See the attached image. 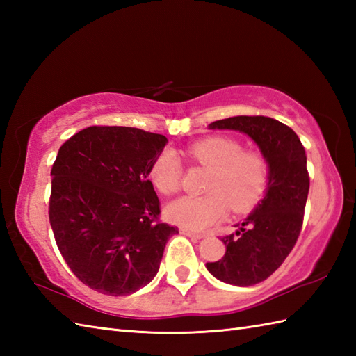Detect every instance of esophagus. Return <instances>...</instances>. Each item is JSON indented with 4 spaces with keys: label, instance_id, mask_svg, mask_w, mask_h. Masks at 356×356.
Here are the masks:
<instances>
[{
    "label": "esophagus",
    "instance_id": "34e87169",
    "mask_svg": "<svg viewBox=\"0 0 356 356\" xmlns=\"http://www.w3.org/2000/svg\"><path fill=\"white\" fill-rule=\"evenodd\" d=\"M180 232L185 234V236L188 237H193L195 240H200V238H205L207 236L205 234H200V232H195V231H191V229H186V228H180Z\"/></svg>",
    "mask_w": 356,
    "mask_h": 356
}]
</instances>
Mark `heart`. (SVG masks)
Segmentation results:
<instances>
[{
    "label": "heart",
    "mask_w": 356,
    "mask_h": 356,
    "mask_svg": "<svg viewBox=\"0 0 356 356\" xmlns=\"http://www.w3.org/2000/svg\"><path fill=\"white\" fill-rule=\"evenodd\" d=\"M194 162L211 171L203 197L185 195L165 208L168 220L191 229H205L228 213H248L266 194L270 166L266 156L243 149L241 143L213 136L191 143L186 149ZM182 163L171 149H163L151 162L149 182L159 193L172 194L182 182Z\"/></svg>",
    "instance_id": "1"
}]
</instances>
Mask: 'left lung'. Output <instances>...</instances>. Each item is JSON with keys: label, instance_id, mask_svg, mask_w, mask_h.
Segmentation results:
<instances>
[{"label": "left lung", "instance_id": "left-lung-1", "mask_svg": "<svg viewBox=\"0 0 356 356\" xmlns=\"http://www.w3.org/2000/svg\"><path fill=\"white\" fill-rule=\"evenodd\" d=\"M237 130L255 140L270 166L266 195L238 229L222 237L226 252L207 263L216 278L236 286H252L282 266L301 232L309 194L306 151L292 128L268 116H234L209 125Z\"/></svg>", "mask_w": 356, "mask_h": 356}]
</instances>
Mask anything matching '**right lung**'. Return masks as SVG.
<instances>
[{"mask_svg":"<svg viewBox=\"0 0 356 356\" xmlns=\"http://www.w3.org/2000/svg\"><path fill=\"white\" fill-rule=\"evenodd\" d=\"M163 134L93 125L73 134L51 166L49 220L67 266L93 291L133 293L154 278L177 228L161 220L148 179Z\"/></svg>","mask_w":356,"mask_h":356,"instance_id":"obj_1","label":"right lung"}]
</instances>
